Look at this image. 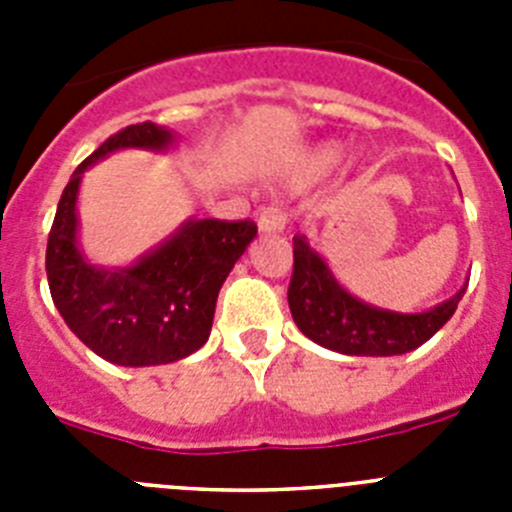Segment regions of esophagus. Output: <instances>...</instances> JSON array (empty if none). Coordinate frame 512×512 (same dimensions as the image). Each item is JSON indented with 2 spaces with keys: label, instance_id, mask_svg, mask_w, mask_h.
I'll return each instance as SVG.
<instances>
[{
  "label": "esophagus",
  "instance_id": "1",
  "mask_svg": "<svg viewBox=\"0 0 512 512\" xmlns=\"http://www.w3.org/2000/svg\"><path fill=\"white\" fill-rule=\"evenodd\" d=\"M284 225H287V215L282 212V207H264L259 212V233H282Z\"/></svg>",
  "mask_w": 512,
  "mask_h": 512
}]
</instances>
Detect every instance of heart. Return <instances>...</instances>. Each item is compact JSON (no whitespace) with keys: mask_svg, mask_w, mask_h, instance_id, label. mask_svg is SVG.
<instances>
[{"mask_svg":"<svg viewBox=\"0 0 512 512\" xmlns=\"http://www.w3.org/2000/svg\"><path fill=\"white\" fill-rule=\"evenodd\" d=\"M343 153L346 151H343L341 143H323V146L312 148L300 166L302 176H307V179H318V176H325L328 171H333L338 164H341Z\"/></svg>","mask_w":512,"mask_h":512,"instance_id":"heart-1","label":"heart"}]
</instances>
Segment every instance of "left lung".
Instances as JSON below:
<instances>
[{"label": "left lung", "instance_id": "obj_1", "mask_svg": "<svg viewBox=\"0 0 512 512\" xmlns=\"http://www.w3.org/2000/svg\"><path fill=\"white\" fill-rule=\"evenodd\" d=\"M295 271L289 310L310 341L346 356H400L423 346L449 323L467 284L454 297L425 312H395L361 302L333 277L330 266L305 235H295Z\"/></svg>", "mask_w": 512, "mask_h": 512}]
</instances>
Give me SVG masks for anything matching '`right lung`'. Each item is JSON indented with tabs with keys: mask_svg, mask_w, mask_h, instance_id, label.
Returning <instances> with one entry per match:
<instances>
[{
	"mask_svg": "<svg viewBox=\"0 0 512 512\" xmlns=\"http://www.w3.org/2000/svg\"><path fill=\"white\" fill-rule=\"evenodd\" d=\"M171 146L174 133L156 122H138L104 140L71 174L48 233L45 271L53 305L84 346L117 366L171 364L200 351L210 338L217 292L256 238L251 220L189 217L130 266L104 269L81 253L76 200L84 171L125 148Z\"/></svg>",
	"mask_w": 512,
	"mask_h": 512,
	"instance_id": "obj_1",
	"label": "right lung"
}]
</instances>
